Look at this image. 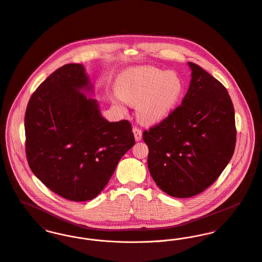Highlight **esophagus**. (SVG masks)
I'll return each instance as SVG.
<instances>
[{
  "mask_svg": "<svg viewBox=\"0 0 262 262\" xmlns=\"http://www.w3.org/2000/svg\"><path fill=\"white\" fill-rule=\"evenodd\" d=\"M133 132H134V135H135V139H136V141H141V138H142V133H141V129H140V128H138V127H134Z\"/></svg>",
  "mask_w": 262,
  "mask_h": 262,
  "instance_id": "34e87169",
  "label": "esophagus"
}]
</instances>
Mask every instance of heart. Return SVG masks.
Segmentation results:
<instances>
[{
	"mask_svg": "<svg viewBox=\"0 0 262 262\" xmlns=\"http://www.w3.org/2000/svg\"><path fill=\"white\" fill-rule=\"evenodd\" d=\"M116 89L122 101L137 105L141 123L154 125L164 121L176 108L183 93V81L174 71L143 66L124 72Z\"/></svg>",
	"mask_w": 262,
	"mask_h": 262,
	"instance_id": "b5f03b06",
	"label": "heart"
}]
</instances>
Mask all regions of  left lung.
Segmentation results:
<instances>
[{"instance_id":"obj_1","label":"left lung","mask_w":262,"mask_h":262,"mask_svg":"<svg viewBox=\"0 0 262 262\" xmlns=\"http://www.w3.org/2000/svg\"><path fill=\"white\" fill-rule=\"evenodd\" d=\"M187 63L191 80L181 105L142 135L154 181L179 199L196 195L216 181L231 160L236 141L228 92L199 64Z\"/></svg>"}]
</instances>
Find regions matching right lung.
Returning <instances> with one entry per match:
<instances>
[{
  "label": "right lung",
  "instance_id": "1",
  "mask_svg": "<svg viewBox=\"0 0 262 262\" xmlns=\"http://www.w3.org/2000/svg\"><path fill=\"white\" fill-rule=\"evenodd\" d=\"M81 63L55 71L32 95L25 115L30 168L48 188L72 202L95 199L134 146L129 121L110 122Z\"/></svg>",
  "mask_w": 262,
  "mask_h": 262
}]
</instances>
